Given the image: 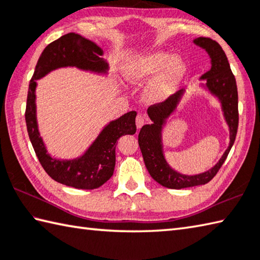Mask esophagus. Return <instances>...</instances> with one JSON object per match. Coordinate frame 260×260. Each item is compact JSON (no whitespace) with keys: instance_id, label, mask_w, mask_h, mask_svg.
<instances>
[{"instance_id":"1","label":"esophagus","mask_w":260,"mask_h":260,"mask_svg":"<svg viewBox=\"0 0 260 260\" xmlns=\"http://www.w3.org/2000/svg\"><path fill=\"white\" fill-rule=\"evenodd\" d=\"M146 122H147V119H146L145 115H143V114L137 115V117H136V125H137V128L140 129L141 126L146 124Z\"/></svg>"}]
</instances>
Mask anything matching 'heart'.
I'll use <instances>...</instances> for the list:
<instances>
[{
  "mask_svg": "<svg viewBox=\"0 0 260 260\" xmlns=\"http://www.w3.org/2000/svg\"><path fill=\"white\" fill-rule=\"evenodd\" d=\"M185 69L187 67L181 57H170L168 53L155 52L136 58L126 66L124 73L130 81H139L157 72L150 82L147 94L153 100H161L180 84Z\"/></svg>",
  "mask_w": 260,
  "mask_h": 260,
  "instance_id": "heart-1",
  "label": "heart"
}]
</instances>
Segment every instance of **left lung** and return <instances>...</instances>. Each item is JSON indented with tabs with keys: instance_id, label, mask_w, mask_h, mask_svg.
I'll use <instances>...</instances> for the list:
<instances>
[{
	"instance_id": "left-lung-1",
	"label": "left lung",
	"mask_w": 260,
	"mask_h": 260,
	"mask_svg": "<svg viewBox=\"0 0 260 260\" xmlns=\"http://www.w3.org/2000/svg\"><path fill=\"white\" fill-rule=\"evenodd\" d=\"M194 43L200 47L205 48L212 58V69L207 71L202 77L206 79L207 87L213 94L217 95L222 101L224 115L231 132L229 148L225 151L222 158L212 170L198 175H183L175 172L170 168L164 159L163 151L160 145V128L164 120L175 109L182 90L176 91L165 101L148 107V115L153 123L144 125L141 128L138 143L143 154L144 161L147 170L156 182L163 187L170 189H183L194 187V185L206 184L212 180L221 169V166L226 159L236 140L238 125H239V110H238V88L234 75L230 68L228 57L222 50L221 45L214 39L208 37H198Z\"/></svg>"
}]
</instances>
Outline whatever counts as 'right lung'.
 <instances>
[{
    "label": "right lung",
    "mask_w": 260,
    "mask_h": 260,
    "mask_svg": "<svg viewBox=\"0 0 260 260\" xmlns=\"http://www.w3.org/2000/svg\"><path fill=\"white\" fill-rule=\"evenodd\" d=\"M101 48L75 32H69L52 42L39 56L35 72L29 84L26 124L29 139L39 163L53 180L77 189H97L113 175L115 147L120 137L136 134V111L122 115L106 126L99 138L82 157L73 160H58L46 153L39 136L36 121L35 88L36 79L61 67H78L80 69L104 71L107 64L101 58Z\"/></svg>",
    "instance_id": "right-lung-1"
}]
</instances>
